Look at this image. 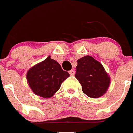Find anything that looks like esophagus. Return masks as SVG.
Masks as SVG:
<instances>
[{"label": "esophagus", "mask_w": 133, "mask_h": 133, "mask_svg": "<svg viewBox=\"0 0 133 133\" xmlns=\"http://www.w3.org/2000/svg\"><path fill=\"white\" fill-rule=\"evenodd\" d=\"M69 74L70 75H71V76H73V75H75V71H73V70H71V71H69Z\"/></svg>", "instance_id": "esophagus-1"}]
</instances>
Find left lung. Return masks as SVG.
<instances>
[{
    "instance_id": "1",
    "label": "left lung",
    "mask_w": 133,
    "mask_h": 133,
    "mask_svg": "<svg viewBox=\"0 0 133 133\" xmlns=\"http://www.w3.org/2000/svg\"><path fill=\"white\" fill-rule=\"evenodd\" d=\"M75 77L84 93L92 98L102 96L110 85V77L102 64L89 56L77 60Z\"/></svg>"
}]
</instances>
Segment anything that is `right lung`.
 I'll list each match as a JSON object with an SVG mask.
<instances>
[{
	"label": "right lung",
	"instance_id": "add662e5",
	"mask_svg": "<svg viewBox=\"0 0 133 133\" xmlns=\"http://www.w3.org/2000/svg\"><path fill=\"white\" fill-rule=\"evenodd\" d=\"M69 76V73L63 71L58 62L49 56L29 70L26 79L36 95L49 98L59 90L62 83Z\"/></svg>",
	"mask_w": 133,
	"mask_h": 133
}]
</instances>
